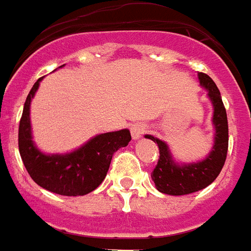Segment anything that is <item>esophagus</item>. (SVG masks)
<instances>
[{
  "label": "esophagus",
  "instance_id": "obj_1",
  "mask_svg": "<svg viewBox=\"0 0 251 251\" xmlns=\"http://www.w3.org/2000/svg\"><path fill=\"white\" fill-rule=\"evenodd\" d=\"M146 132H147V126L143 123H135L131 127V135L133 139L142 138Z\"/></svg>",
  "mask_w": 251,
  "mask_h": 251
}]
</instances>
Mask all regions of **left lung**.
Instances as JSON below:
<instances>
[{
  "mask_svg": "<svg viewBox=\"0 0 251 251\" xmlns=\"http://www.w3.org/2000/svg\"><path fill=\"white\" fill-rule=\"evenodd\" d=\"M203 87L208 91V98L214 105V126H215V144L211 153L203 162L188 166H176L164 142L147 135L159 147L158 163L151 173L152 180L160 193L168 195H186L207 187L217 179L223 164L226 162L228 148V126L226 108L223 105L221 92L213 78L206 73H198Z\"/></svg>",
  "mask_w": 251,
  "mask_h": 251,
  "instance_id": "8db88e82",
  "label": "left lung"
}]
</instances>
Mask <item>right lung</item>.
I'll use <instances>...</instances> for the list:
<instances>
[{
  "mask_svg": "<svg viewBox=\"0 0 251 251\" xmlns=\"http://www.w3.org/2000/svg\"><path fill=\"white\" fill-rule=\"evenodd\" d=\"M40 77L24 104L18 127V150L30 178L45 190L58 195H85L98 188L108 173L113 153L131 140L128 129L98 135L77 151L67 155H44L30 136L29 105L37 91Z\"/></svg>",
  "mask_w": 251,
  "mask_h": 251,
  "instance_id": "right-lung-1",
  "label": "right lung"
}]
</instances>
